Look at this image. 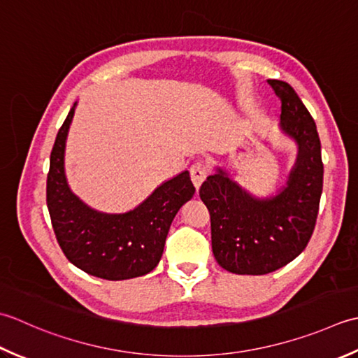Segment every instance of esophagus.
<instances>
[{"label":"esophagus","instance_id":"esophagus-1","mask_svg":"<svg viewBox=\"0 0 358 358\" xmlns=\"http://www.w3.org/2000/svg\"><path fill=\"white\" fill-rule=\"evenodd\" d=\"M207 176H208L207 164H203V162H201V160H198V162H194L192 166H189V178H192L196 188L201 187V184L207 179Z\"/></svg>","mask_w":358,"mask_h":358}]
</instances>
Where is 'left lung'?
Returning a JSON list of instances; mask_svg holds the SVG:
<instances>
[{"instance_id":"8db88e82","label":"left lung","mask_w":358,"mask_h":358,"mask_svg":"<svg viewBox=\"0 0 358 358\" xmlns=\"http://www.w3.org/2000/svg\"><path fill=\"white\" fill-rule=\"evenodd\" d=\"M268 85L281 100V129L298 145L287 185L272 198L258 199L217 169L199 189L210 211L217 264L238 275H266L294 261L315 229L323 192L315 122L289 83L268 80Z\"/></svg>"}]
</instances>
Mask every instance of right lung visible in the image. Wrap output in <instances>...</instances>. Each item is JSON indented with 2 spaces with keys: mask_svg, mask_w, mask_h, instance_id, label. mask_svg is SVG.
<instances>
[{
  "mask_svg": "<svg viewBox=\"0 0 358 358\" xmlns=\"http://www.w3.org/2000/svg\"><path fill=\"white\" fill-rule=\"evenodd\" d=\"M76 105L50 151L46 202L55 238L72 264L97 278L119 281L147 275L162 258L174 216L196 192L189 173L164 182L127 213L109 215L87 207L71 192L64 176V147Z\"/></svg>",
  "mask_w": 358,
  "mask_h": 358,
  "instance_id": "1",
  "label": "right lung"
}]
</instances>
